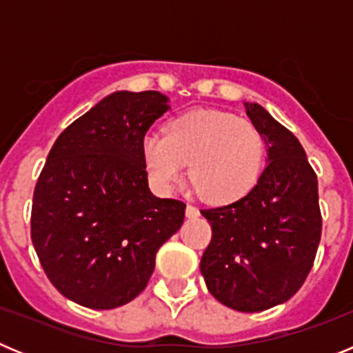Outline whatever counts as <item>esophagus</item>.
Masks as SVG:
<instances>
[{
  "label": "esophagus",
  "instance_id": "34e87169",
  "mask_svg": "<svg viewBox=\"0 0 353 353\" xmlns=\"http://www.w3.org/2000/svg\"><path fill=\"white\" fill-rule=\"evenodd\" d=\"M185 214H187V217H198L199 215V208H196V207H192V205H187V208H185Z\"/></svg>",
  "mask_w": 353,
  "mask_h": 353
}]
</instances>
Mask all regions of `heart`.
I'll list each match as a JSON object with an SVG mask.
<instances>
[{
    "mask_svg": "<svg viewBox=\"0 0 353 353\" xmlns=\"http://www.w3.org/2000/svg\"><path fill=\"white\" fill-rule=\"evenodd\" d=\"M265 138L254 123L217 109H196L168 121L164 134L143 139L150 179L173 191L189 162L192 183L210 203H230L248 194L260 179Z\"/></svg>",
    "mask_w": 353,
    "mask_h": 353,
    "instance_id": "heart-1",
    "label": "heart"
}]
</instances>
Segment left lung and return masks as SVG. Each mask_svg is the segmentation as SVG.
Here are the masks:
<instances>
[{
    "label": "left lung",
    "instance_id": "left-lung-1",
    "mask_svg": "<svg viewBox=\"0 0 353 353\" xmlns=\"http://www.w3.org/2000/svg\"><path fill=\"white\" fill-rule=\"evenodd\" d=\"M245 113L261 130L267 166L230 205L201 210L212 226L199 270L221 304L258 313L292 299L313 267L322 236L316 173L299 139L260 104Z\"/></svg>",
    "mask_w": 353,
    "mask_h": 353
}]
</instances>
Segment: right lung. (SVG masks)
<instances>
[{
    "label": "right lung",
    "instance_id": "right-lung-1",
    "mask_svg": "<svg viewBox=\"0 0 353 353\" xmlns=\"http://www.w3.org/2000/svg\"><path fill=\"white\" fill-rule=\"evenodd\" d=\"M159 92H114L58 136L39 176L31 240L43 272L70 301L113 310L148 285L155 254L185 203L148 189L143 139L166 113Z\"/></svg>",
    "mask_w": 353,
    "mask_h": 353
}]
</instances>
